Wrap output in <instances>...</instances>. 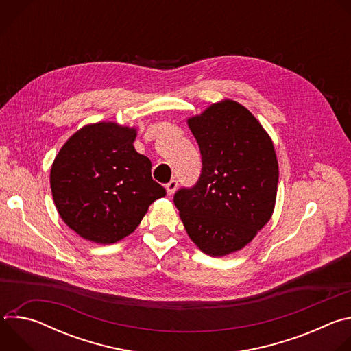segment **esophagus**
Here are the masks:
<instances>
[{
    "mask_svg": "<svg viewBox=\"0 0 351 351\" xmlns=\"http://www.w3.org/2000/svg\"><path fill=\"white\" fill-rule=\"evenodd\" d=\"M176 189H178V182L173 179V180H171V182L167 184V194H168V195H172V194L176 191Z\"/></svg>",
    "mask_w": 351,
    "mask_h": 351,
    "instance_id": "34e87169",
    "label": "esophagus"
}]
</instances>
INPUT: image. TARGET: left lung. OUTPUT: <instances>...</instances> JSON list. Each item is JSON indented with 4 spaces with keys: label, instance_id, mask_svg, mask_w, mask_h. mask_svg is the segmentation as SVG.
I'll use <instances>...</instances> for the list:
<instances>
[{
    "label": "left lung",
    "instance_id": "1",
    "mask_svg": "<svg viewBox=\"0 0 351 351\" xmlns=\"http://www.w3.org/2000/svg\"><path fill=\"white\" fill-rule=\"evenodd\" d=\"M187 125L203 171L173 203L191 241L211 257H223L247 245L272 217L279 179L274 143L252 112L228 98Z\"/></svg>",
    "mask_w": 351,
    "mask_h": 351
}]
</instances>
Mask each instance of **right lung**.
I'll list each match as a JSON object with an SVG mask.
<instances>
[{"label":"right lung","instance_id":"right-lung-1","mask_svg":"<svg viewBox=\"0 0 351 351\" xmlns=\"http://www.w3.org/2000/svg\"><path fill=\"white\" fill-rule=\"evenodd\" d=\"M136 128L90 123L57 154L49 184L62 221L80 237L112 244L134 232L156 199L167 194L152 178V161L134 149Z\"/></svg>","mask_w":351,"mask_h":351}]
</instances>
